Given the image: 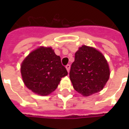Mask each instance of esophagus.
<instances>
[{
    "label": "esophagus",
    "mask_w": 129,
    "mask_h": 129,
    "mask_svg": "<svg viewBox=\"0 0 129 129\" xmlns=\"http://www.w3.org/2000/svg\"><path fill=\"white\" fill-rule=\"evenodd\" d=\"M66 68L68 72H70V65L68 64L67 66H66Z\"/></svg>",
    "instance_id": "obj_1"
}]
</instances>
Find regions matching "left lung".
I'll use <instances>...</instances> for the list:
<instances>
[{
  "label": "left lung",
  "mask_w": 129,
  "mask_h": 129,
  "mask_svg": "<svg viewBox=\"0 0 129 129\" xmlns=\"http://www.w3.org/2000/svg\"><path fill=\"white\" fill-rule=\"evenodd\" d=\"M109 76V66L102 53L86 45L79 48L70 72L75 90L84 96H90L103 89Z\"/></svg>",
  "instance_id": "left-lung-1"
}]
</instances>
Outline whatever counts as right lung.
<instances>
[{
    "label": "right lung",
    "instance_id": "add662e5",
    "mask_svg": "<svg viewBox=\"0 0 129 129\" xmlns=\"http://www.w3.org/2000/svg\"><path fill=\"white\" fill-rule=\"evenodd\" d=\"M23 82L32 92L47 96L57 88L68 72L51 47H40L31 51L21 63Z\"/></svg>",
    "mask_w": 129,
    "mask_h": 129
}]
</instances>
